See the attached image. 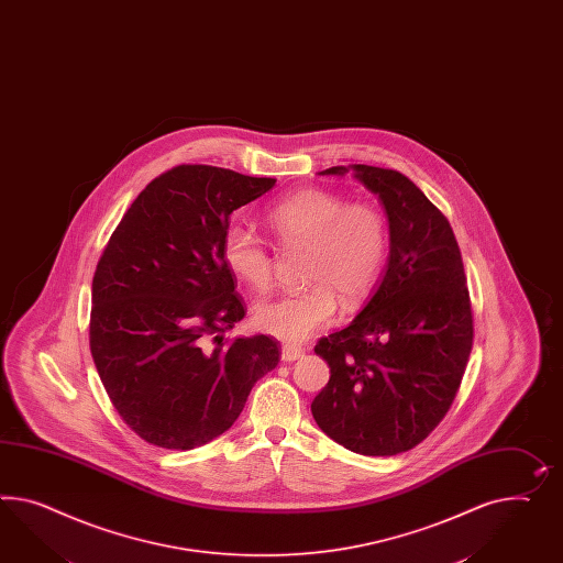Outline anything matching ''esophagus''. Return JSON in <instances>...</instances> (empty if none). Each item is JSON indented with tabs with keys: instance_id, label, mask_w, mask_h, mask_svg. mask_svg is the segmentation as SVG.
<instances>
[{
	"instance_id": "34e87169",
	"label": "esophagus",
	"mask_w": 563,
	"mask_h": 563,
	"mask_svg": "<svg viewBox=\"0 0 563 563\" xmlns=\"http://www.w3.org/2000/svg\"><path fill=\"white\" fill-rule=\"evenodd\" d=\"M305 350L301 346H290V344H285L283 350H280V358L285 361V363H292V361H297V358H301L303 356Z\"/></svg>"
}]
</instances>
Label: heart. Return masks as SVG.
<instances>
[{
    "mask_svg": "<svg viewBox=\"0 0 563 563\" xmlns=\"http://www.w3.org/2000/svg\"><path fill=\"white\" fill-rule=\"evenodd\" d=\"M266 223L283 245H303V280L299 290L262 299L254 307L260 332L285 342H301L334 320L338 297L361 303L377 285L389 252L387 219L377 207L303 188L283 198L266 213ZM223 260L250 289L273 280V256L250 228L231 225L223 233Z\"/></svg>",
    "mask_w": 563,
    "mask_h": 563,
    "instance_id": "1",
    "label": "heart"
}]
</instances>
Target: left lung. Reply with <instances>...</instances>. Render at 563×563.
<instances>
[{
	"mask_svg": "<svg viewBox=\"0 0 563 563\" xmlns=\"http://www.w3.org/2000/svg\"><path fill=\"white\" fill-rule=\"evenodd\" d=\"M352 167L379 195L391 254L356 320L318 340L332 375L311 413L350 451L391 456L424 441L453 406L472 354V299L446 217L396 169Z\"/></svg>",
	"mask_w": 563,
	"mask_h": 563,
	"instance_id": "obj_1",
	"label": "left lung"
}]
</instances>
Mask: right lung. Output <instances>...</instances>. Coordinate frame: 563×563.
I'll return each mask as SVG.
<instances>
[{
  "instance_id": "right-lung-1",
  "label": "right lung",
  "mask_w": 563,
  "mask_h": 563,
  "mask_svg": "<svg viewBox=\"0 0 563 563\" xmlns=\"http://www.w3.org/2000/svg\"><path fill=\"white\" fill-rule=\"evenodd\" d=\"M274 184L172 167L141 190L98 260L91 358L122 422L153 446L190 451L223 434L280 361L274 338H223L245 316L223 233Z\"/></svg>"
}]
</instances>
